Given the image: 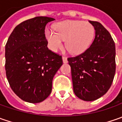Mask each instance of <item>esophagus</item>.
Segmentation results:
<instances>
[{
  "instance_id": "1",
  "label": "esophagus",
  "mask_w": 122,
  "mask_h": 122,
  "mask_svg": "<svg viewBox=\"0 0 122 122\" xmlns=\"http://www.w3.org/2000/svg\"><path fill=\"white\" fill-rule=\"evenodd\" d=\"M62 60H63V62L64 64L67 63L68 62V60H67V58L66 57H65V56H63L62 57Z\"/></svg>"
}]
</instances>
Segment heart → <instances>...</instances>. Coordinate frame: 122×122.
<instances>
[{"label": "heart", "mask_w": 122, "mask_h": 122, "mask_svg": "<svg viewBox=\"0 0 122 122\" xmlns=\"http://www.w3.org/2000/svg\"><path fill=\"white\" fill-rule=\"evenodd\" d=\"M45 36L49 48L54 51L62 47L65 41V47L72 54L83 53L92 43L95 35L94 26L88 22L82 21H64L55 26V32L45 30Z\"/></svg>", "instance_id": "1"}]
</instances>
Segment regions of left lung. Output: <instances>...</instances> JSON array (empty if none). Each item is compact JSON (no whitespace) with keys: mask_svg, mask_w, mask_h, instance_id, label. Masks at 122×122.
I'll return each mask as SVG.
<instances>
[{"mask_svg":"<svg viewBox=\"0 0 122 122\" xmlns=\"http://www.w3.org/2000/svg\"><path fill=\"white\" fill-rule=\"evenodd\" d=\"M95 29L90 47L75 57L68 58L73 91L79 98L93 101L109 90L115 73V45L110 33L101 23L89 21Z\"/></svg>","mask_w":122,"mask_h":122,"instance_id":"1","label":"left lung"}]
</instances>
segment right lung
<instances>
[{
  "label": "right lung",
  "instance_id": "add662e5",
  "mask_svg": "<svg viewBox=\"0 0 122 122\" xmlns=\"http://www.w3.org/2000/svg\"><path fill=\"white\" fill-rule=\"evenodd\" d=\"M35 17L14 28L5 45V71L12 90L21 100L38 103L51 92L54 75L62 58L47 47L45 29L54 21Z\"/></svg>",
  "mask_w": 122,
  "mask_h": 122
}]
</instances>
